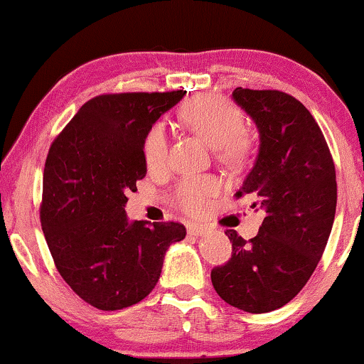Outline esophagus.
I'll return each instance as SVG.
<instances>
[{
	"mask_svg": "<svg viewBox=\"0 0 364 364\" xmlns=\"http://www.w3.org/2000/svg\"><path fill=\"white\" fill-rule=\"evenodd\" d=\"M188 232L193 235H204L208 232V229L203 226V224H196V223H189L188 224Z\"/></svg>",
	"mask_w": 364,
	"mask_h": 364,
	"instance_id": "obj_1",
	"label": "esophagus"
}]
</instances>
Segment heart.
<instances>
[{
  "mask_svg": "<svg viewBox=\"0 0 364 364\" xmlns=\"http://www.w3.org/2000/svg\"><path fill=\"white\" fill-rule=\"evenodd\" d=\"M183 125L211 145L219 160L239 166L254 150V138L244 129V115L231 102L218 95H201L186 102L180 112ZM166 133L161 125L151 127L143 141V158L150 171L165 166ZM219 184L214 178H186L176 186L175 203L184 213L201 214L209 199L216 196Z\"/></svg>",
  "mask_w": 364,
  "mask_h": 364,
  "instance_id": "b5f03b06",
  "label": "heart"
}]
</instances>
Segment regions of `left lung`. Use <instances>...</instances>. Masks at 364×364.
<instances>
[{
	"instance_id": "8db88e82",
	"label": "left lung",
	"mask_w": 364,
	"mask_h": 364,
	"mask_svg": "<svg viewBox=\"0 0 364 364\" xmlns=\"http://www.w3.org/2000/svg\"><path fill=\"white\" fill-rule=\"evenodd\" d=\"M232 97L260 135L257 160L235 198L255 199L264 221L249 240L228 229L232 255L211 270V280L226 304L267 314L304 289L323 255L336 211V171L318 124L295 97L242 87Z\"/></svg>"
}]
</instances>
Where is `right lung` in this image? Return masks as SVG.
Returning <instances> with one entry per match:
<instances>
[{
    "mask_svg": "<svg viewBox=\"0 0 364 364\" xmlns=\"http://www.w3.org/2000/svg\"><path fill=\"white\" fill-rule=\"evenodd\" d=\"M186 90L97 95L54 138L46 158L39 216L55 269L99 310L141 301L163 259L184 239L180 223H129L127 194L146 175L143 141Z\"/></svg>",
    "mask_w": 364,
    "mask_h": 364,
    "instance_id": "add662e5",
    "label": "right lung"
}]
</instances>
